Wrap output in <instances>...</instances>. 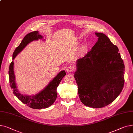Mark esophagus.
<instances>
[{
    "instance_id": "34e87169",
    "label": "esophagus",
    "mask_w": 133,
    "mask_h": 133,
    "mask_svg": "<svg viewBox=\"0 0 133 133\" xmlns=\"http://www.w3.org/2000/svg\"><path fill=\"white\" fill-rule=\"evenodd\" d=\"M75 68L72 65H69L66 68V71L68 72H72L74 71Z\"/></svg>"
}]
</instances>
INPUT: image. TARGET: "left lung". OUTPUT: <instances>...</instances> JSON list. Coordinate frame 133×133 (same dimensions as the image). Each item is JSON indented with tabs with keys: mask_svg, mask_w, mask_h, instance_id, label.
Masks as SVG:
<instances>
[{
	"mask_svg": "<svg viewBox=\"0 0 133 133\" xmlns=\"http://www.w3.org/2000/svg\"><path fill=\"white\" fill-rule=\"evenodd\" d=\"M95 34L98 41L85 56L77 59L74 77L82 103L97 108L111 104L120 94L124 65L117 46L105 34Z\"/></svg>",
	"mask_w": 133,
	"mask_h": 133,
	"instance_id": "8db88e82",
	"label": "left lung"
}]
</instances>
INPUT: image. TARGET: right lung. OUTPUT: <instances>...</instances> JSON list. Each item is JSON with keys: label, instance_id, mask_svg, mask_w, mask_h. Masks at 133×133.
I'll return each instance as SVG.
<instances>
[{"label": "right lung", "instance_id": "add662e5", "mask_svg": "<svg viewBox=\"0 0 133 133\" xmlns=\"http://www.w3.org/2000/svg\"><path fill=\"white\" fill-rule=\"evenodd\" d=\"M40 38L42 39L43 36L39 34L38 31H34L27 34L23 38L19 45L15 49L13 54V60L28 43L35 40H38ZM9 75L10 87L13 91V94L21 101L22 103L25 104L28 107L33 109H42L49 107L56 100L57 96V88L62 78L65 76L66 72L64 70L59 72L43 90L33 96L21 94L17 89V84L15 81L13 61L10 65Z\"/></svg>", "mask_w": 133, "mask_h": 133}]
</instances>
